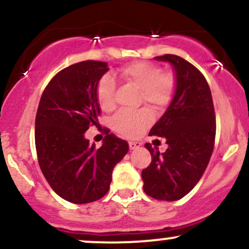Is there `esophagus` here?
Segmentation results:
<instances>
[{"label":"esophagus","instance_id":"34e87169","mask_svg":"<svg viewBox=\"0 0 249 249\" xmlns=\"http://www.w3.org/2000/svg\"><path fill=\"white\" fill-rule=\"evenodd\" d=\"M128 146H130L131 151L137 150V148H139L142 146V142H128Z\"/></svg>","mask_w":249,"mask_h":249}]
</instances>
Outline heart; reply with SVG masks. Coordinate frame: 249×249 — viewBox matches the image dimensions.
Wrapping results in <instances>:
<instances>
[{"label":"heart","instance_id":"b5f03b06","mask_svg":"<svg viewBox=\"0 0 249 249\" xmlns=\"http://www.w3.org/2000/svg\"><path fill=\"white\" fill-rule=\"evenodd\" d=\"M125 83L142 91V101L154 108L165 107L172 99L176 90V78L171 72H161L158 65L148 62H134L119 70ZM115 79L103 76L97 85L96 97L103 111L115 108ZM152 122V115L146 108L137 111L122 110L112 119V127L127 137L141 134Z\"/></svg>","mask_w":249,"mask_h":249}]
</instances>
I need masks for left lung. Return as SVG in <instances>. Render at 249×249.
Returning a JSON list of instances; mask_svg holds the SVG:
<instances>
[{
	"instance_id": "8db88e82",
	"label": "left lung",
	"mask_w": 249,
	"mask_h": 249,
	"mask_svg": "<svg viewBox=\"0 0 249 249\" xmlns=\"http://www.w3.org/2000/svg\"><path fill=\"white\" fill-rule=\"evenodd\" d=\"M172 67L176 90L150 136L166 141L167 150L146 142L152 161L142 170L144 192L157 200L174 201L193 190L206 170L215 139V115L206 79L194 65L177 55L154 57Z\"/></svg>"
}]
</instances>
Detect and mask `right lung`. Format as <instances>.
Masks as SVG:
<instances>
[{"mask_svg": "<svg viewBox=\"0 0 249 249\" xmlns=\"http://www.w3.org/2000/svg\"><path fill=\"white\" fill-rule=\"evenodd\" d=\"M107 71V63L97 61L65 68L45 88L37 108L39 167L51 188L72 204L103 198L110 188L113 167L128 151L127 142L112 133L99 148L85 138L89 126L99 125L96 91Z\"/></svg>", "mask_w": 249, "mask_h": 249, "instance_id": "add662e5", "label": "right lung"}]
</instances>
